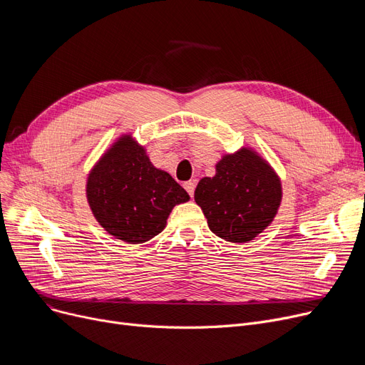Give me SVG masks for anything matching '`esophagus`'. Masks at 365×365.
Returning a JSON list of instances; mask_svg holds the SVG:
<instances>
[{
	"label": "esophagus",
	"mask_w": 365,
	"mask_h": 365,
	"mask_svg": "<svg viewBox=\"0 0 365 365\" xmlns=\"http://www.w3.org/2000/svg\"><path fill=\"white\" fill-rule=\"evenodd\" d=\"M183 186H185V189H186V192L189 194V197L192 198V197H194V190H195V182L189 180V182H186Z\"/></svg>",
	"instance_id": "esophagus-1"
}]
</instances>
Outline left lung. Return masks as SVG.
<instances>
[{
    "label": "left lung",
    "mask_w": 365,
    "mask_h": 365,
    "mask_svg": "<svg viewBox=\"0 0 365 365\" xmlns=\"http://www.w3.org/2000/svg\"><path fill=\"white\" fill-rule=\"evenodd\" d=\"M281 195L271 165L244 148L217 163L215 178L198 182L194 198L210 231L229 242H247L274 220Z\"/></svg>",
    "instance_id": "obj_1"
}]
</instances>
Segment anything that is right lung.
<instances>
[{"label": "right lung", "mask_w": 365, "mask_h": 365, "mask_svg": "<svg viewBox=\"0 0 365 365\" xmlns=\"http://www.w3.org/2000/svg\"><path fill=\"white\" fill-rule=\"evenodd\" d=\"M87 200L108 234L142 244L163 231L173 207L189 195L168 173L150 164L142 146L124 136L91 170Z\"/></svg>", "instance_id": "1"}]
</instances>
